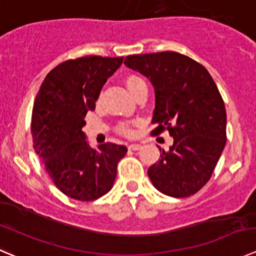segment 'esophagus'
<instances>
[{
	"label": "esophagus",
	"instance_id": "obj_1",
	"mask_svg": "<svg viewBox=\"0 0 256 256\" xmlns=\"http://www.w3.org/2000/svg\"><path fill=\"white\" fill-rule=\"evenodd\" d=\"M128 148L130 149V150H140L142 146H140V144H136V143H134V144H130V146H129Z\"/></svg>",
	"mask_w": 256,
	"mask_h": 256
}]
</instances>
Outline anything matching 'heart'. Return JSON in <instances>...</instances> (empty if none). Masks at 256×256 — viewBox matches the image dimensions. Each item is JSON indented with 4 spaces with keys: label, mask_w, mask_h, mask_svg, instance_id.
Masks as SVG:
<instances>
[{
    "label": "heart",
    "mask_w": 256,
    "mask_h": 256,
    "mask_svg": "<svg viewBox=\"0 0 256 256\" xmlns=\"http://www.w3.org/2000/svg\"><path fill=\"white\" fill-rule=\"evenodd\" d=\"M124 83H126V87H127V90H129V93H130L132 96H133L134 93L142 87V86L146 84V82H144V80L136 74H128L127 77H126ZM120 130L122 132L123 134H129L132 132V129L128 124H120Z\"/></svg>",
    "instance_id": "heart-1"
}]
</instances>
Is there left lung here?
I'll list each match as a JSON object with an SVG mask.
<instances>
[{
	"mask_svg": "<svg viewBox=\"0 0 256 256\" xmlns=\"http://www.w3.org/2000/svg\"><path fill=\"white\" fill-rule=\"evenodd\" d=\"M124 64L148 78L156 93L152 134L173 136L169 150L149 166L148 176L160 193L186 198L210 179L226 143V113L206 68L178 52L127 56Z\"/></svg>",
	"mask_w": 256,
	"mask_h": 256,
	"instance_id": "obj_1",
	"label": "left lung"
}]
</instances>
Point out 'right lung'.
<instances>
[{
    "label": "right lung",
    "mask_w": 256,
    "mask_h": 256,
    "mask_svg": "<svg viewBox=\"0 0 256 256\" xmlns=\"http://www.w3.org/2000/svg\"><path fill=\"white\" fill-rule=\"evenodd\" d=\"M123 57L88 56L53 68L37 93L32 112L34 152L54 186L70 198L90 202L112 189L117 164L127 146L104 143L92 148L82 127L108 78Z\"/></svg>",
    "instance_id": "obj_1"
}]
</instances>
